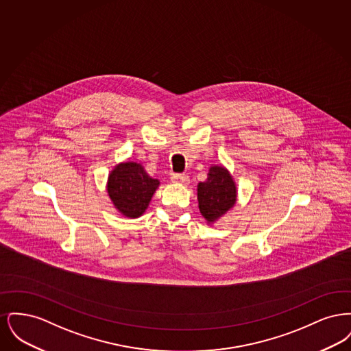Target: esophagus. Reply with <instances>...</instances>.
Instances as JSON below:
<instances>
[{
	"mask_svg": "<svg viewBox=\"0 0 351 351\" xmlns=\"http://www.w3.org/2000/svg\"><path fill=\"white\" fill-rule=\"evenodd\" d=\"M171 180H172V183L188 184L189 178H188V175H185V173H175V175H172Z\"/></svg>",
	"mask_w": 351,
	"mask_h": 351,
	"instance_id": "esophagus-1",
	"label": "esophagus"
}]
</instances>
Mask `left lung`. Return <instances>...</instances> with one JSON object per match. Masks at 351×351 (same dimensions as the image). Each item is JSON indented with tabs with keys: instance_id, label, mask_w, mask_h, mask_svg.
<instances>
[{
	"instance_id": "1",
	"label": "left lung",
	"mask_w": 351,
	"mask_h": 351,
	"mask_svg": "<svg viewBox=\"0 0 351 351\" xmlns=\"http://www.w3.org/2000/svg\"><path fill=\"white\" fill-rule=\"evenodd\" d=\"M197 199L201 215L213 222L225 215L237 199V191L230 173L223 167L209 169L208 179L197 186Z\"/></svg>"
}]
</instances>
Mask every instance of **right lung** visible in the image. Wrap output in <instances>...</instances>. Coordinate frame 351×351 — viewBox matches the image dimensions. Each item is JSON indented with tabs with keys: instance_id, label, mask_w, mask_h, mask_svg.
Listing matches in <instances>:
<instances>
[{
	"instance_id": "right-lung-1",
	"label": "right lung",
	"mask_w": 351,
	"mask_h": 351,
	"mask_svg": "<svg viewBox=\"0 0 351 351\" xmlns=\"http://www.w3.org/2000/svg\"><path fill=\"white\" fill-rule=\"evenodd\" d=\"M159 185L138 163H121L112 171L108 193L118 210L128 217H139L149 206Z\"/></svg>"
}]
</instances>
